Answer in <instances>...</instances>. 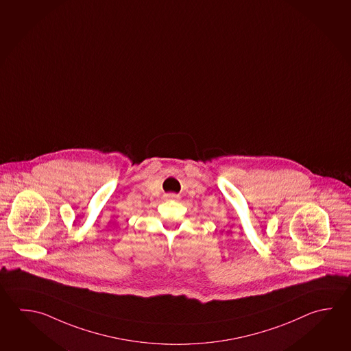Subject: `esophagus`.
I'll return each instance as SVG.
<instances>
[{
    "label": "esophagus",
    "instance_id": "esophagus-1",
    "mask_svg": "<svg viewBox=\"0 0 351 351\" xmlns=\"http://www.w3.org/2000/svg\"><path fill=\"white\" fill-rule=\"evenodd\" d=\"M166 197V199H172V200H177V199H179L178 194H173V193H169V194H166L165 195Z\"/></svg>",
    "mask_w": 351,
    "mask_h": 351
}]
</instances>
